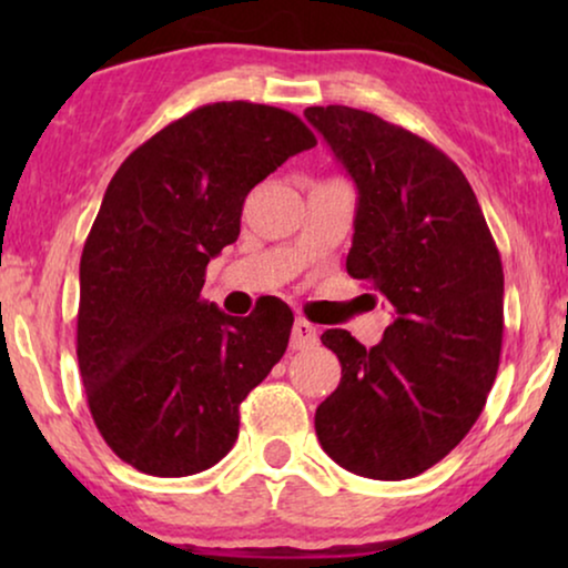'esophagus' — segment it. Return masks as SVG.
<instances>
[{"label":"esophagus","instance_id":"34e87169","mask_svg":"<svg viewBox=\"0 0 568 568\" xmlns=\"http://www.w3.org/2000/svg\"><path fill=\"white\" fill-rule=\"evenodd\" d=\"M317 344V328L305 317H297L292 325V348H307Z\"/></svg>","mask_w":568,"mask_h":568}]
</instances>
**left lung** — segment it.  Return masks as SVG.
I'll list each match as a JSON object with an SVG mask.
<instances>
[{
  "instance_id": "1",
  "label": "left lung",
  "mask_w": 568,
  "mask_h": 568,
  "mask_svg": "<svg viewBox=\"0 0 568 568\" xmlns=\"http://www.w3.org/2000/svg\"><path fill=\"white\" fill-rule=\"evenodd\" d=\"M305 119L359 191L346 271L393 307L377 346L321 336L341 383L315 410L317 439L356 476L414 478L460 445L499 372V247L468 178L426 139L346 105Z\"/></svg>"
}]
</instances>
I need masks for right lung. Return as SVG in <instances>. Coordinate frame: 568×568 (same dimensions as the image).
<instances>
[{
    "instance_id": "right-lung-1",
    "label": "right lung",
    "mask_w": 568,
    "mask_h": 568,
    "mask_svg": "<svg viewBox=\"0 0 568 568\" xmlns=\"http://www.w3.org/2000/svg\"><path fill=\"white\" fill-rule=\"evenodd\" d=\"M317 139L274 105H201L123 160L84 240L77 362L105 445L131 468L193 476L230 453L240 403L290 344L282 300L247 317L201 300L253 185Z\"/></svg>"
}]
</instances>
